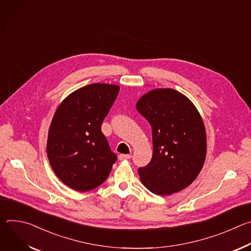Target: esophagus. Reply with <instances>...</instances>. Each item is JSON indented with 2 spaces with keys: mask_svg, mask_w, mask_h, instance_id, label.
I'll return each mask as SVG.
<instances>
[{
  "mask_svg": "<svg viewBox=\"0 0 251 251\" xmlns=\"http://www.w3.org/2000/svg\"><path fill=\"white\" fill-rule=\"evenodd\" d=\"M118 159H119L120 161H122V160H129V159H131V155H124V154H120V155L118 156Z\"/></svg>",
  "mask_w": 251,
  "mask_h": 251,
  "instance_id": "esophagus-1",
  "label": "esophagus"
}]
</instances>
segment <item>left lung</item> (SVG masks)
Listing matches in <instances>:
<instances>
[{
  "instance_id": "1",
  "label": "left lung",
  "mask_w": 251,
  "mask_h": 251,
  "mask_svg": "<svg viewBox=\"0 0 251 251\" xmlns=\"http://www.w3.org/2000/svg\"><path fill=\"white\" fill-rule=\"evenodd\" d=\"M136 108L152 127L153 156L138 169L142 184L159 196L190 186L206 155V136L195 105L176 90L156 89L142 96Z\"/></svg>"
}]
</instances>
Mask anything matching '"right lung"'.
I'll return each instance as SVG.
<instances>
[{
  "mask_svg": "<svg viewBox=\"0 0 251 251\" xmlns=\"http://www.w3.org/2000/svg\"><path fill=\"white\" fill-rule=\"evenodd\" d=\"M119 89L105 83L86 85L68 95L54 113L48 157L57 177L71 189L87 192L97 188L117 161L101 125Z\"/></svg>",
  "mask_w": 251,
  "mask_h": 251,
  "instance_id": "obj_1",
  "label": "right lung"
}]
</instances>
